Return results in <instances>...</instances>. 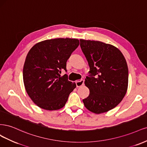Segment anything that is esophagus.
I'll list each match as a JSON object with an SVG mask.
<instances>
[{
  "label": "esophagus",
  "mask_w": 147,
  "mask_h": 147,
  "mask_svg": "<svg viewBox=\"0 0 147 147\" xmlns=\"http://www.w3.org/2000/svg\"><path fill=\"white\" fill-rule=\"evenodd\" d=\"M84 80L83 79H81L80 80H77L76 82V86L77 87H81L84 85Z\"/></svg>",
  "instance_id": "34e87169"
}]
</instances>
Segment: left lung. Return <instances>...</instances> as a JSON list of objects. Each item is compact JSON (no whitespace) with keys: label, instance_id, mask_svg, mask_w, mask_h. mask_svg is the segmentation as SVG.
I'll list each match as a JSON object with an SVG mask.
<instances>
[{"label":"left lung","instance_id":"left-lung-1","mask_svg":"<svg viewBox=\"0 0 147 147\" xmlns=\"http://www.w3.org/2000/svg\"><path fill=\"white\" fill-rule=\"evenodd\" d=\"M90 73L85 85L88 96L83 99L88 111L96 114L115 107L125 96L128 86V68L125 57L115 46L98 41L80 40Z\"/></svg>","mask_w":147,"mask_h":147}]
</instances>
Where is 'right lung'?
<instances>
[{
    "label": "right lung",
    "instance_id": "1",
    "mask_svg": "<svg viewBox=\"0 0 147 147\" xmlns=\"http://www.w3.org/2000/svg\"><path fill=\"white\" fill-rule=\"evenodd\" d=\"M79 45L76 38H54L35 44L28 53L23 68V81L28 95L36 106L48 111L62 108L76 87L61 76L67 61Z\"/></svg>",
    "mask_w": 147,
    "mask_h": 147
}]
</instances>
